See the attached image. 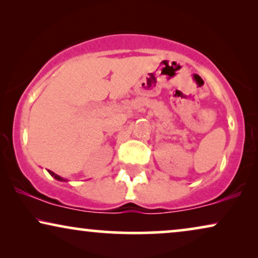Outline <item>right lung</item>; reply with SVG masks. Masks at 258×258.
Segmentation results:
<instances>
[{
  "label": "right lung",
  "mask_w": 258,
  "mask_h": 258,
  "mask_svg": "<svg viewBox=\"0 0 258 258\" xmlns=\"http://www.w3.org/2000/svg\"><path fill=\"white\" fill-rule=\"evenodd\" d=\"M48 171H49V174H50V175L52 176V177H54L55 179H57V181H66V179H64V178H62V177H61V176L56 175V174H55V172H52L51 170H48Z\"/></svg>",
  "instance_id": "obj_1"
}]
</instances>
